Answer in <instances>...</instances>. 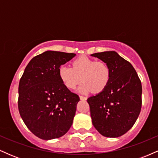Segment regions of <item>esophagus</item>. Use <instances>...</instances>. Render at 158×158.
<instances>
[{
	"label": "esophagus",
	"mask_w": 158,
	"mask_h": 158,
	"mask_svg": "<svg viewBox=\"0 0 158 158\" xmlns=\"http://www.w3.org/2000/svg\"><path fill=\"white\" fill-rule=\"evenodd\" d=\"M79 98H80V99H81V100H86L87 99V97H83V96H81V95L79 96Z\"/></svg>",
	"instance_id": "esophagus-1"
}]
</instances>
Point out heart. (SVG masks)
Masks as SVG:
<instances>
[{"instance_id": "obj_1", "label": "heart", "mask_w": 158, "mask_h": 158, "mask_svg": "<svg viewBox=\"0 0 158 158\" xmlns=\"http://www.w3.org/2000/svg\"><path fill=\"white\" fill-rule=\"evenodd\" d=\"M111 77L109 65L103 61H96L87 56H81L72 61V68L61 65L59 77L62 84L70 90L75 89L83 82L79 90L81 93H100L107 88Z\"/></svg>"}]
</instances>
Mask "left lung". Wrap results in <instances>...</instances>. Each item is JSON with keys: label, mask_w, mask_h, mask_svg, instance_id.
Masks as SVG:
<instances>
[{"label": "left lung", "mask_w": 158, "mask_h": 158, "mask_svg": "<svg viewBox=\"0 0 158 158\" xmlns=\"http://www.w3.org/2000/svg\"><path fill=\"white\" fill-rule=\"evenodd\" d=\"M109 65L111 77L103 91L87 99L94 126L107 137H118L134 126L142 106L141 81L129 61L114 51L91 55Z\"/></svg>", "instance_id": "left-lung-1"}]
</instances>
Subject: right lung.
<instances>
[{"label":"right lung","mask_w":158,"mask_h":158,"mask_svg":"<svg viewBox=\"0 0 158 158\" xmlns=\"http://www.w3.org/2000/svg\"><path fill=\"white\" fill-rule=\"evenodd\" d=\"M75 56L58 51L39 54L30 60L20 79V115L30 131L39 138H59L72 126L80 99L62 84L59 68Z\"/></svg>","instance_id":"add662e5"}]
</instances>
